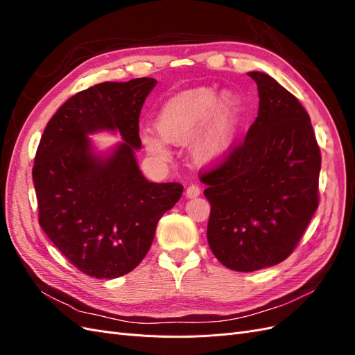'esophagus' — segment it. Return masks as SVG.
Here are the masks:
<instances>
[{
    "instance_id": "34e87169",
    "label": "esophagus",
    "mask_w": 355,
    "mask_h": 355,
    "mask_svg": "<svg viewBox=\"0 0 355 355\" xmlns=\"http://www.w3.org/2000/svg\"><path fill=\"white\" fill-rule=\"evenodd\" d=\"M201 194V189H200V187H197V185H189L188 188H187V191H185V196L188 197V198H196V197H198Z\"/></svg>"
}]
</instances>
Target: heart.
I'll use <instances>...</instances> for the list:
<instances>
[{"label":"heart","instance_id":"obj_1","mask_svg":"<svg viewBox=\"0 0 355 355\" xmlns=\"http://www.w3.org/2000/svg\"><path fill=\"white\" fill-rule=\"evenodd\" d=\"M240 99L231 92L196 87L170 98L159 110L157 133L144 132L146 153L159 159L170 155L167 144L189 142V157L198 167H213L228 155L239 130Z\"/></svg>","mask_w":355,"mask_h":355}]
</instances>
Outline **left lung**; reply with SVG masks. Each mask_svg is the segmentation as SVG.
<instances>
[{"instance_id":"obj_1","label":"left lung","mask_w":355,"mask_h":355,"mask_svg":"<svg viewBox=\"0 0 355 355\" xmlns=\"http://www.w3.org/2000/svg\"><path fill=\"white\" fill-rule=\"evenodd\" d=\"M259 110L244 141L201 176L210 202L207 241L232 271L252 272L283 262L318 207L320 148L304 106L265 72Z\"/></svg>"}]
</instances>
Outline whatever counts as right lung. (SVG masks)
Wrapping results in <instances>:
<instances>
[{"mask_svg": "<svg viewBox=\"0 0 355 355\" xmlns=\"http://www.w3.org/2000/svg\"><path fill=\"white\" fill-rule=\"evenodd\" d=\"M154 78L101 83L51 116L32 179L42 231L84 274L116 278L133 271L153 244L157 223L184 187L149 182L139 168V115ZM118 132L123 143L99 152L89 135Z\"/></svg>", "mask_w": 355, "mask_h": 355, "instance_id": "right-lung-1", "label": "right lung"}]
</instances>
